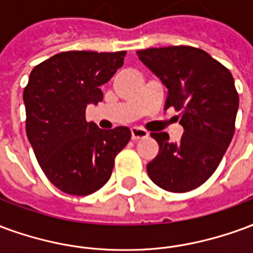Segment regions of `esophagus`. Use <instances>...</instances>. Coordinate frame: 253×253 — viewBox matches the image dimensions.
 I'll return each mask as SVG.
<instances>
[{
    "mask_svg": "<svg viewBox=\"0 0 253 253\" xmlns=\"http://www.w3.org/2000/svg\"><path fill=\"white\" fill-rule=\"evenodd\" d=\"M149 132L146 130H143L141 127H132L131 128V138L134 141L138 139H143V138H148Z\"/></svg>",
    "mask_w": 253,
    "mask_h": 253,
    "instance_id": "1",
    "label": "esophagus"
}]
</instances>
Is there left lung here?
<instances>
[{"mask_svg": "<svg viewBox=\"0 0 253 253\" xmlns=\"http://www.w3.org/2000/svg\"><path fill=\"white\" fill-rule=\"evenodd\" d=\"M168 89L167 107L181 111L184 134L170 142L152 132L160 150L146 167L154 184L170 192L202 186L221 163L234 134L239 94L226 67L201 48L172 46L137 51Z\"/></svg>", "mask_w": 253, "mask_h": 253, "instance_id": "8db88e82", "label": "left lung"}]
</instances>
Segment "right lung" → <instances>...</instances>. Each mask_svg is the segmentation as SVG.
Masks as SVG:
<instances>
[{"label":"right lung","instance_id":"right-lung-1","mask_svg":"<svg viewBox=\"0 0 253 253\" xmlns=\"http://www.w3.org/2000/svg\"><path fill=\"white\" fill-rule=\"evenodd\" d=\"M126 51H66L31 72L24 99L27 137L47 179L69 195H89L110 180L116 154L131 131L101 130L85 121L88 104L103 100L100 86L123 66Z\"/></svg>","mask_w":253,"mask_h":253}]
</instances>
